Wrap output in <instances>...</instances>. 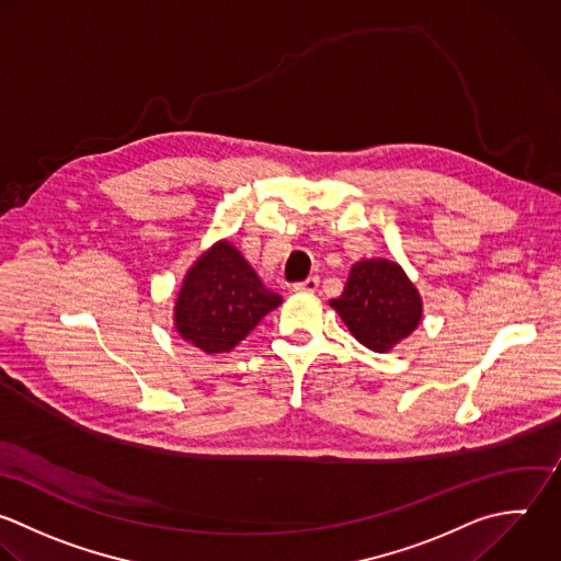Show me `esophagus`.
<instances>
[{
	"label": "esophagus",
	"mask_w": 561,
	"mask_h": 561,
	"mask_svg": "<svg viewBox=\"0 0 561 561\" xmlns=\"http://www.w3.org/2000/svg\"><path fill=\"white\" fill-rule=\"evenodd\" d=\"M319 284H321V279L314 275V277H308L306 282H299V284H295V290H304V293H317V290H319Z\"/></svg>",
	"instance_id": "34e87169"
}]
</instances>
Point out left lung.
<instances>
[{"instance_id": "left-lung-1", "label": "left lung", "mask_w": 561, "mask_h": 561, "mask_svg": "<svg viewBox=\"0 0 561 561\" xmlns=\"http://www.w3.org/2000/svg\"><path fill=\"white\" fill-rule=\"evenodd\" d=\"M350 332L374 352H389L422 319V299L396 262L363 260L350 271L339 299L330 301Z\"/></svg>"}]
</instances>
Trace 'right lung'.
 Instances as JSON below:
<instances>
[{"mask_svg": "<svg viewBox=\"0 0 561 561\" xmlns=\"http://www.w3.org/2000/svg\"><path fill=\"white\" fill-rule=\"evenodd\" d=\"M282 297L266 290L227 240L211 247L185 275L174 308L176 332L207 354L233 350Z\"/></svg>", "mask_w": 561, "mask_h": 561, "instance_id": "add662e5", "label": "right lung"}]
</instances>
